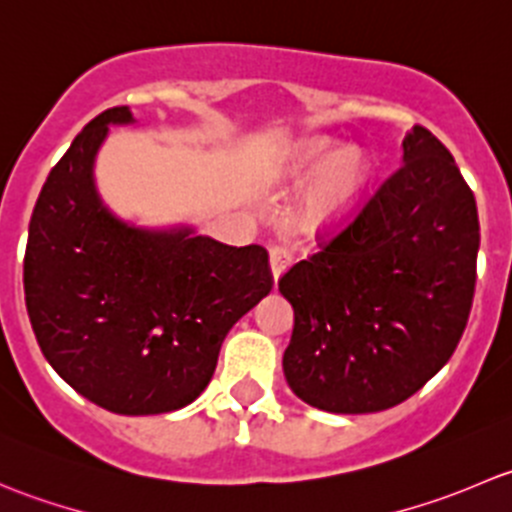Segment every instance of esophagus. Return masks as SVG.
<instances>
[{
	"label": "esophagus",
	"instance_id": "obj_1",
	"mask_svg": "<svg viewBox=\"0 0 512 512\" xmlns=\"http://www.w3.org/2000/svg\"><path fill=\"white\" fill-rule=\"evenodd\" d=\"M289 262H292V247L285 245V242H275V245L270 247V265L275 280L287 270Z\"/></svg>",
	"mask_w": 512,
	"mask_h": 512
}]
</instances>
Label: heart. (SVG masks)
<instances>
[{
  "instance_id": "b5f03b06",
  "label": "heart",
  "mask_w": 512,
  "mask_h": 512,
  "mask_svg": "<svg viewBox=\"0 0 512 512\" xmlns=\"http://www.w3.org/2000/svg\"><path fill=\"white\" fill-rule=\"evenodd\" d=\"M297 153L299 156L294 160V170L312 173V170H319L334 158V146L327 141H309ZM364 173L366 160L361 158V153L344 151L342 156L334 158V163L324 170L322 178L314 183L307 200H304V223L322 225L339 218L359 193L361 183H364Z\"/></svg>"
}]
</instances>
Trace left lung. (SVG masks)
Instances as JSON below:
<instances>
[{"label": "left lung", "mask_w": 512, "mask_h": 512, "mask_svg": "<svg viewBox=\"0 0 512 512\" xmlns=\"http://www.w3.org/2000/svg\"><path fill=\"white\" fill-rule=\"evenodd\" d=\"M478 245L473 190L448 148L414 126L399 168L280 277L294 309L282 359L294 394L332 414L414 396L461 342Z\"/></svg>", "instance_id": "8db88e82"}]
</instances>
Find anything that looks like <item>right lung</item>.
I'll list each match as a JSON object with an SVG mask.
<instances>
[{"instance_id": "right-lung-1", "label": "right lung", "mask_w": 512, "mask_h": 512, "mask_svg": "<svg viewBox=\"0 0 512 512\" xmlns=\"http://www.w3.org/2000/svg\"><path fill=\"white\" fill-rule=\"evenodd\" d=\"M131 121L126 106L98 113L51 168L29 220L24 299L66 384L113 414L148 416L203 394L232 324L275 282L265 247L138 230L103 208L96 151L108 123Z\"/></svg>"}]
</instances>
